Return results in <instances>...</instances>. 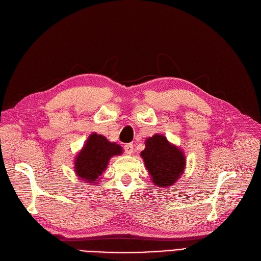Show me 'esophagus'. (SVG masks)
<instances>
[{"mask_svg": "<svg viewBox=\"0 0 261 261\" xmlns=\"http://www.w3.org/2000/svg\"><path fill=\"white\" fill-rule=\"evenodd\" d=\"M124 152L126 154H131L134 152V145L132 143H126V145H124Z\"/></svg>", "mask_w": 261, "mask_h": 261, "instance_id": "esophagus-1", "label": "esophagus"}]
</instances>
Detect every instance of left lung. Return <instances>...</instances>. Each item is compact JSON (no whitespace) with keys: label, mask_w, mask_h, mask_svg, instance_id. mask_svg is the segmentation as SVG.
Returning a JSON list of instances; mask_svg holds the SVG:
<instances>
[{"label":"left lung","mask_w":261,"mask_h":261,"mask_svg":"<svg viewBox=\"0 0 261 261\" xmlns=\"http://www.w3.org/2000/svg\"><path fill=\"white\" fill-rule=\"evenodd\" d=\"M141 157L145 160L154 185L159 187L173 185L185 168L184 153L160 135H154L147 139Z\"/></svg>","instance_id":"8db88e82"}]
</instances>
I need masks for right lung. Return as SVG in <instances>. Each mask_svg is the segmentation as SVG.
Returning a JSON list of instances; mask_svg holds the SVG:
<instances>
[{
  "label": "right lung",
  "mask_w": 261,
  "mask_h": 261,
  "mask_svg": "<svg viewBox=\"0 0 261 261\" xmlns=\"http://www.w3.org/2000/svg\"><path fill=\"white\" fill-rule=\"evenodd\" d=\"M122 153L121 146L110 142L107 138L92 134L86 141L83 150L77 154L75 171L82 180L87 182H97L108 166L110 158Z\"/></svg>",
  "instance_id": "obj_1"
}]
</instances>
